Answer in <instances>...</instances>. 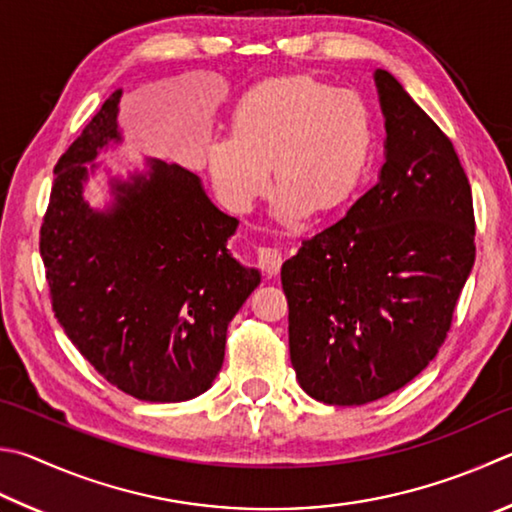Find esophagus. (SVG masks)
<instances>
[{
    "label": "esophagus",
    "mask_w": 512,
    "mask_h": 512,
    "mask_svg": "<svg viewBox=\"0 0 512 512\" xmlns=\"http://www.w3.org/2000/svg\"><path fill=\"white\" fill-rule=\"evenodd\" d=\"M257 259H259V266H262V271L268 277H275L277 273H280L282 253L277 248H268V246L257 248Z\"/></svg>",
    "instance_id": "esophagus-1"
}]
</instances>
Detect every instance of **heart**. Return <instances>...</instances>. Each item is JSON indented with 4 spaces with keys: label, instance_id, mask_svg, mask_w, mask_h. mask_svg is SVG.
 Returning a JSON list of instances; mask_svg holds the SVG:
<instances>
[{
    "label": "heart",
    "instance_id": "b5f03b06",
    "mask_svg": "<svg viewBox=\"0 0 512 512\" xmlns=\"http://www.w3.org/2000/svg\"><path fill=\"white\" fill-rule=\"evenodd\" d=\"M371 141L369 111L356 94L284 76L239 100L230 136L208 145L206 165L219 197L241 215L271 188L273 167L275 217L293 224L311 210L345 206L365 176Z\"/></svg>",
    "mask_w": 512,
    "mask_h": 512
}]
</instances>
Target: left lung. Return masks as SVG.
Masks as SVG:
<instances>
[{"mask_svg": "<svg viewBox=\"0 0 512 512\" xmlns=\"http://www.w3.org/2000/svg\"><path fill=\"white\" fill-rule=\"evenodd\" d=\"M374 82L378 181L282 266L293 369L329 405L378 401L421 374L475 266L472 192L450 138L392 73Z\"/></svg>", "mask_w": 512, "mask_h": 512, "instance_id": "8db88e82", "label": "left lung"}]
</instances>
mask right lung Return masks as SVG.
<instances>
[{
  "instance_id": "1",
  "label": "right lung",
  "mask_w": 512,
  "mask_h": 512,
  "mask_svg": "<svg viewBox=\"0 0 512 512\" xmlns=\"http://www.w3.org/2000/svg\"><path fill=\"white\" fill-rule=\"evenodd\" d=\"M116 89L55 165L40 253L55 318L111 385L150 403L208 392L224 365L226 331L262 282L228 250L239 221L197 174L143 159L125 174L102 152L123 145ZM103 176L105 207L86 185Z\"/></svg>"
}]
</instances>
